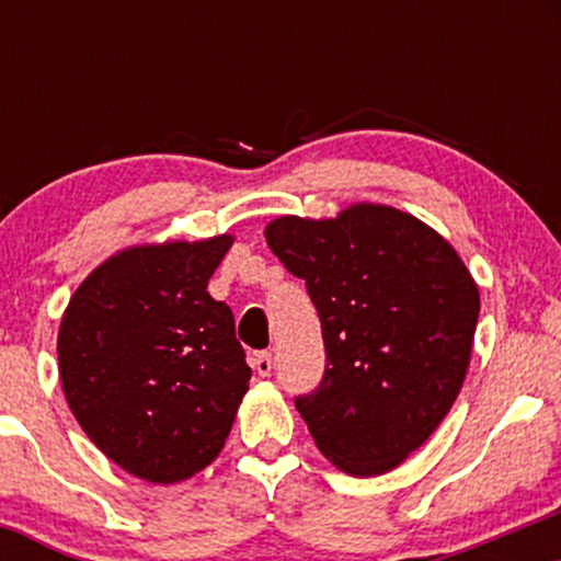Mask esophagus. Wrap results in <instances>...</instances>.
I'll return each mask as SVG.
<instances>
[{
  "instance_id": "34e87169",
  "label": "esophagus",
  "mask_w": 561,
  "mask_h": 561,
  "mask_svg": "<svg viewBox=\"0 0 561 561\" xmlns=\"http://www.w3.org/2000/svg\"><path fill=\"white\" fill-rule=\"evenodd\" d=\"M252 367H255L257 375L267 378V375H271V370H273V355H271V352H255V355H252Z\"/></svg>"
}]
</instances>
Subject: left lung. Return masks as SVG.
Instances as JSON below:
<instances>
[{
	"instance_id": "8db88e82",
	"label": "left lung",
	"mask_w": 561,
	"mask_h": 561,
	"mask_svg": "<svg viewBox=\"0 0 561 561\" xmlns=\"http://www.w3.org/2000/svg\"><path fill=\"white\" fill-rule=\"evenodd\" d=\"M265 240L306 280L324 332V380L296 401L313 444L352 478L396 470L462 390L480 313L472 273L434 227L388 204L286 214Z\"/></svg>"
}]
</instances>
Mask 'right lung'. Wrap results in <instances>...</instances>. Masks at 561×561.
Listing matches in <instances>:
<instances>
[{"label": "right lung", "instance_id": "right-lung-1", "mask_svg": "<svg viewBox=\"0 0 561 561\" xmlns=\"http://www.w3.org/2000/svg\"><path fill=\"white\" fill-rule=\"evenodd\" d=\"M234 234L114 252L73 290L58 329L71 413L114 465L156 485L209 467L232 432L250 367L209 278Z\"/></svg>", "mask_w": 561, "mask_h": 561}]
</instances>
